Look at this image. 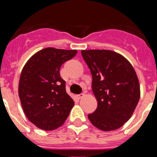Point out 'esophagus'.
Here are the masks:
<instances>
[{
  "label": "esophagus",
  "mask_w": 157,
  "mask_h": 157,
  "mask_svg": "<svg viewBox=\"0 0 157 157\" xmlns=\"http://www.w3.org/2000/svg\"><path fill=\"white\" fill-rule=\"evenodd\" d=\"M83 96H84V94H78L77 95V98H78V99H81L82 98Z\"/></svg>",
  "instance_id": "obj_1"
}]
</instances>
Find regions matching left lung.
Listing matches in <instances>:
<instances>
[{"instance_id":"left-lung-1","label":"left lung","mask_w":157,"mask_h":157,"mask_svg":"<svg viewBox=\"0 0 157 157\" xmlns=\"http://www.w3.org/2000/svg\"><path fill=\"white\" fill-rule=\"evenodd\" d=\"M92 75V90L98 108L88 118L104 131L120 128L129 120L140 99L138 76L120 54L105 49L82 50Z\"/></svg>"}]
</instances>
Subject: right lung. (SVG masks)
<instances>
[{
    "label": "right lung",
    "mask_w": 157,
    "mask_h": 157,
    "mask_svg": "<svg viewBox=\"0 0 157 157\" xmlns=\"http://www.w3.org/2000/svg\"><path fill=\"white\" fill-rule=\"evenodd\" d=\"M76 53V50L45 48L33 55L22 70L19 83L22 107L27 119L41 130L63 125L74 106L59 69Z\"/></svg>",
    "instance_id": "right-lung-1"
}]
</instances>
